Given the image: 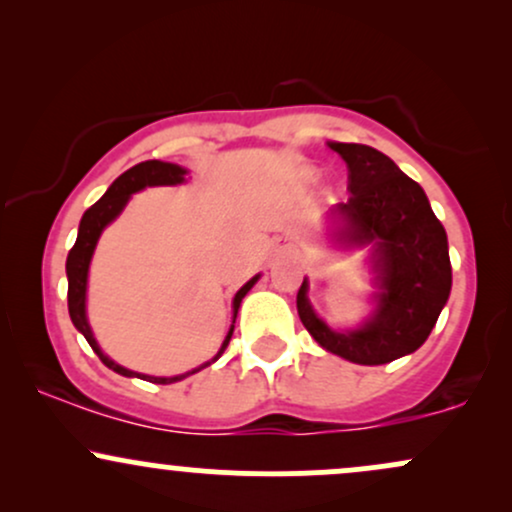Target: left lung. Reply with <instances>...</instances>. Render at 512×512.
<instances>
[{
	"label": "left lung",
	"mask_w": 512,
	"mask_h": 512,
	"mask_svg": "<svg viewBox=\"0 0 512 512\" xmlns=\"http://www.w3.org/2000/svg\"><path fill=\"white\" fill-rule=\"evenodd\" d=\"M349 168V202L337 204L344 240L375 243L380 274L378 310L356 332H332L308 303V284H301L296 308L305 330L322 349L361 363L383 366L419 349L448 303L452 267L448 236L436 219L419 182L395 166L392 158L366 144H330Z\"/></svg>",
	"instance_id": "8db88e82"
}]
</instances>
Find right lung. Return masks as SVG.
<instances>
[{
    "instance_id": "add662e5",
    "label": "right lung",
    "mask_w": 512,
    "mask_h": 512,
    "mask_svg": "<svg viewBox=\"0 0 512 512\" xmlns=\"http://www.w3.org/2000/svg\"><path fill=\"white\" fill-rule=\"evenodd\" d=\"M185 173H187L185 168L175 166V163H163V161H142V163H137V166L125 170V173H122L120 178H117L113 185L108 187V192H105V195L98 199V202L93 204L91 209H86V214L81 216L79 236H76L74 248L69 250V255H67V279H69L67 301H69V317H72L76 330L84 334L86 342L91 344V349L96 351L98 358H101L105 366L113 368L115 373L127 375V378H129V375H137V378L149 380V383H158V385L178 383V380L187 378V375L197 373L199 368L214 363L216 358H219L223 351H226L228 342H231L233 327H236V325H231V332H228L226 342H223L219 354L211 358L209 363H204V366L192 370V373L175 375V378H151V375L132 373V370L117 366L115 361H110V358L105 356L101 349H98L96 339H93L91 327H88V322H86V276H88V262H91V255H93V248H96V243H98V236H101L103 228L108 226V223L113 221L117 214H120L122 207L127 204L129 195H132V192H137V190H144V187H149V185H178V182L185 180V178H182ZM255 281H257V276H255V279H250L248 284H245L243 289L236 293V298H233V322H236L240 301H243L245 293L252 289V284H255Z\"/></svg>"
}]
</instances>
